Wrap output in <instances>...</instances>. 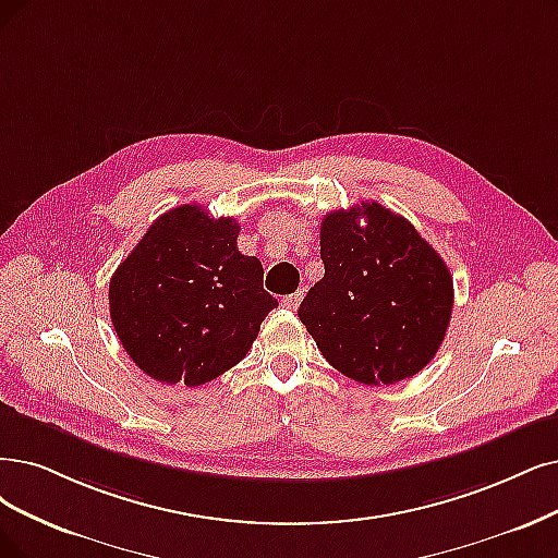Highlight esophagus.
Returning <instances> with one entry per match:
<instances>
[{
  "mask_svg": "<svg viewBox=\"0 0 558 558\" xmlns=\"http://www.w3.org/2000/svg\"><path fill=\"white\" fill-rule=\"evenodd\" d=\"M301 301H303V294H301V292H294V294H287V296L282 299V305L287 307V311H296V307L301 305Z\"/></svg>",
  "mask_w": 558,
  "mask_h": 558,
  "instance_id": "obj_1",
  "label": "esophagus"
}]
</instances>
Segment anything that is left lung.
<instances>
[{"mask_svg": "<svg viewBox=\"0 0 558 558\" xmlns=\"http://www.w3.org/2000/svg\"><path fill=\"white\" fill-rule=\"evenodd\" d=\"M324 278L299 319L338 373L365 386L414 377L435 359L452 313L446 262L379 202L331 211L319 232Z\"/></svg>", "mask_w": 558, "mask_h": 558, "instance_id": "obj_1", "label": "left lung"}]
</instances>
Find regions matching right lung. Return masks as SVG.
<instances>
[{"label":"right lung","instance_id":"right-lung-1","mask_svg":"<svg viewBox=\"0 0 558 558\" xmlns=\"http://www.w3.org/2000/svg\"><path fill=\"white\" fill-rule=\"evenodd\" d=\"M239 222L197 204L162 214L110 280V317L133 363L162 384L199 386L234 367L278 307Z\"/></svg>","mask_w":558,"mask_h":558}]
</instances>
